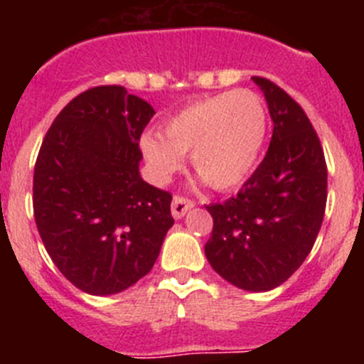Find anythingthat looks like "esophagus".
Wrapping results in <instances>:
<instances>
[{"label":"esophagus","instance_id":"esophagus-1","mask_svg":"<svg viewBox=\"0 0 364 364\" xmlns=\"http://www.w3.org/2000/svg\"><path fill=\"white\" fill-rule=\"evenodd\" d=\"M193 205H195V202L189 200V198L186 197H180V195H176L175 198H173V204H171V213L175 218H182L186 213H188L189 210H191Z\"/></svg>","mask_w":364,"mask_h":364}]
</instances>
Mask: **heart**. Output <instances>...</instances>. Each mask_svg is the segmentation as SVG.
<instances>
[{
  "label": "heart",
  "instance_id": "1",
  "mask_svg": "<svg viewBox=\"0 0 364 364\" xmlns=\"http://www.w3.org/2000/svg\"><path fill=\"white\" fill-rule=\"evenodd\" d=\"M268 131L262 100L252 91L210 96L186 105L164 125L147 131L140 149L151 173L166 182L191 154L193 169L213 189L237 188L255 167Z\"/></svg>",
  "mask_w": 364,
  "mask_h": 364
}]
</instances>
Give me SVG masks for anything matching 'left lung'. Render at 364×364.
I'll list each match as a JSON object with an SVG mask.
<instances>
[{
    "label": "left lung",
    "mask_w": 364,
    "mask_h": 364,
    "mask_svg": "<svg viewBox=\"0 0 364 364\" xmlns=\"http://www.w3.org/2000/svg\"><path fill=\"white\" fill-rule=\"evenodd\" d=\"M273 120L268 153L235 197L205 205L211 268L240 290L268 291L294 275L314 247L326 208V162L306 112L260 76Z\"/></svg>",
    "instance_id": "8db88e82"
}]
</instances>
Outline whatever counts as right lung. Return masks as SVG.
Masks as SVG:
<instances>
[{
  "label": "right lung",
  "instance_id": "right-lung-1",
  "mask_svg": "<svg viewBox=\"0 0 364 364\" xmlns=\"http://www.w3.org/2000/svg\"><path fill=\"white\" fill-rule=\"evenodd\" d=\"M153 114L125 87H92L62 109L38 153V231L63 277L89 295L120 294L147 275L175 222L171 193L138 169Z\"/></svg>",
  "mask_w": 364,
  "mask_h": 364
}]
</instances>
